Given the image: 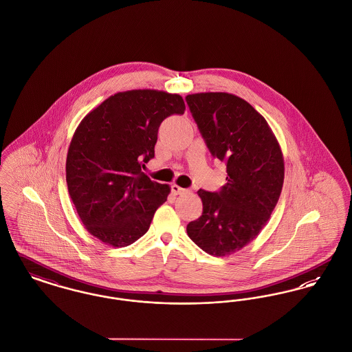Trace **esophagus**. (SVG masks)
I'll use <instances>...</instances> for the list:
<instances>
[{
	"label": "esophagus",
	"instance_id": "1",
	"mask_svg": "<svg viewBox=\"0 0 352 352\" xmlns=\"http://www.w3.org/2000/svg\"><path fill=\"white\" fill-rule=\"evenodd\" d=\"M185 192H186V189H184V188L176 184L172 185V193L173 195H183Z\"/></svg>",
	"mask_w": 352,
	"mask_h": 352
}]
</instances>
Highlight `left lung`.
Returning a JSON list of instances; mask_svg holds the SVG:
<instances>
[{"instance_id":"8db88e82","label":"left lung","mask_w":352,"mask_h":352,"mask_svg":"<svg viewBox=\"0 0 352 352\" xmlns=\"http://www.w3.org/2000/svg\"><path fill=\"white\" fill-rule=\"evenodd\" d=\"M185 99L210 153L228 173L220 192H197L203 214L186 225V233L205 253L230 256L269 221L283 185V155L265 118L240 96L199 93Z\"/></svg>"}]
</instances>
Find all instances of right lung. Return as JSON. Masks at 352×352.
I'll list each match as a JSON object with an SVG mask.
<instances>
[{
	"mask_svg": "<svg viewBox=\"0 0 352 352\" xmlns=\"http://www.w3.org/2000/svg\"><path fill=\"white\" fill-rule=\"evenodd\" d=\"M179 94L116 93L76 127L66 159V182L78 216L98 240L123 248L144 236L170 186L142 168L155 156L162 122L184 113Z\"/></svg>",
	"mask_w": 352,
	"mask_h": 352,
	"instance_id": "1",
	"label": "right lung"
}]
</instances>
